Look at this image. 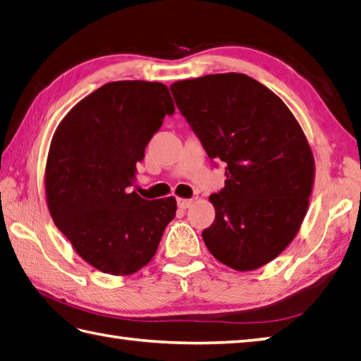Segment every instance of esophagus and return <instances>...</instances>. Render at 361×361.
Listing matches in <instances>:
<instances>
[{"mask_svg":"<svg viewBox=\"0 0 361 361\" xmlns=\"http://www.w3.org/2000/svg\"><path fill=\"white\" fill-rule=\"evenodd\" d=\"M176 203H178V208L186 209V208L190 207V204H192V200H190V199H178V200H176Z\"/></svg>","mask_w":361,"mask_h":361,"instance_id":"1","label":"esophagus"}]
</instances>
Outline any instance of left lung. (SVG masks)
I'll return each mask as SVG.
<instances>
[{
  "label": "left lung",
  "instance_id": "8db88e82",
  "mask_svg": "<svg viewBox=\"0 0 361 361\" xmlns=\"http://www.w3.org/2000/svg\"><path fill=\"white\" fill-rule=\"evenodd\" d=\"M175 103L211 159L227 162L225 188L209 195L216 219L202 236L235 271H255L298 235L314 183V157L280 97L244 73L171 86Z\"/></svg>",
  "mask_w": 361,
  "mask_h": 361
}]
</instances>
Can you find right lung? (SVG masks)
I'll list each match as a JSON object with an SVG mask.
<instances>
[{"label": "right lung", "mask_w": 361, "mask_h": 361, "mask_svg": "<svg viewBox=\"0 0 361 361\" xmlns=\"http://www.w3.org/2000/svg\"><path fill=\"white\" fill-rule=\"evenodd\" d=\"M175 106L167 86L114 81L76 103L56 128L45 166L47 204L75 252L95 269L131 275L150 263L175 197L145 200L136 162Z\"/></svg>", "instance_id": "add662e5"}]
</instances>
